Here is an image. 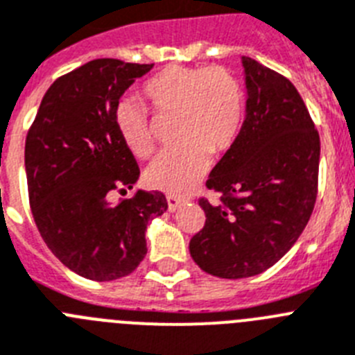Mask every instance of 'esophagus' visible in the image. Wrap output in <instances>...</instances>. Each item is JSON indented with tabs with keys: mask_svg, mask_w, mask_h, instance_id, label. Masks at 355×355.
<instances>
[{
	"mask_svg": "<svg viewBox=\"0 0 355 355\" xmlns=\"http://www.w3.org/2000/svg\"><path fill=\"white\" fill-rule=\"evenodd\" d=\"M182 203H184V198H180V196H175V195H168V209L171 212L177 211Z\"/></svg>",
	"mask_w": 355,
	"mask_h": 355,
	"instance_id": "obj_1",
	"label": "esophagus"
}]
</instances>
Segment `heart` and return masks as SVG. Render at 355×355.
I'll return each mask as SVG.
<instances>
[{"label":"heart","instance_id":"heart-1","mask_svg":"<svg viewBox=\"0 0 355 355\" xmlns=\"http://www.w3.org/2000/svg\"><path fill=\"white\" fill-rule=\"evenodd\" d=\"M155 118L173 116L171 139L177 146L162 152L146 169L153 189L184 195L205 175L212 155L236 144L245 119V94L227 67L168 66L141 85ZM114 125L135 157L155 148L150 114L132 100L118 101Z\"/></svg>","mask_w":355,"mask_h":355}]
</instances>
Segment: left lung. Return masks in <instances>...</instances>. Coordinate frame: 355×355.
<instances>
[{"instance_id":"left-lung-1","label":"left lung","mask_w":355,"mask_h":355,"mask_svg":"<svg viewBox=\"0 0 355 355\" xmlns=\"http://www.w3.org/2000/svg\"><path fill=\"white\" fill-rule=\"evenodd\" d=\"M243 67L245 121L207 178L220 203L198 200L205 225L189 243L193 261L220 279L259 275L284 257L318 195L320 135L297 87L250 57Z\"/></svg>"}]
</instances>
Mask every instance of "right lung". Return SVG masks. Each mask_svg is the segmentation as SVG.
<instances>
[{
    "instance_id": "1",
    "label": "right lung",
    "mask_w": 355,
    "mask_h": 355,
    "mask_svg": "<svg viewBox=\"0 0 355 355\" xmlns=\"http://www.w3.org/2000/svg\"><path fill=\"white\" fill-rule=\"evenodd\" d=\"M96 58L46 91L24 144L28 198L37 229L64 266L91 280H114L146 255L148 221L164 214L160 191L126 195L139 166L119 137L114 109L123 92L152 69Z\"/></svg>"
}]
</instances>
